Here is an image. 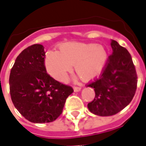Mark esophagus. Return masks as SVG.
<instances>
[{"label":"esophagus","instance_id":"1","mask_svg":"<svg viewBox=\"0 0 146 146\" xmlns=\"http://www.w3.org/2000/svg\"><path fill=\"white\" fill-rule=\"evenodd\" d=\"M80 89H81L80 87H77V86L73 87V90H74V92H79V91H80Z\"/></svg>","mask_w":146,"mask_h":146}]
</instances>
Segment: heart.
<instances>
[{
    "instance_id": "b5f03b06",
    "label": "heart",
    "mask_w": 146,
    "mask_h": 146,
    "mask_svg": "<svg viewBox=\"0 0 146 146\" xmlns=\"http://www.w3.org/2000/svg\"><path fill=\"white\" fill-rule=\"evenodd\" d=\"M107 57L103 45L68 42L61 45L58 52L48 51L44 63L48 73L59 81L66 80L73 64L76 72L84 80H91L101 73Z\"/></svg>"
}]
</instances>
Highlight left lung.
<instances>
[{
  "label": "left lung",
  "mask_w": 146,
  "mask_h": 146,
  "mask_svg": "<svg viewBox=\"0 0 146 146\" xmlns=\"http://www.w3.org/2000/svg\"><path fill=\"white\" fill-rule=\"evenodd\" d=\"M113 53L98 79L87 84L94 88L95 97L88 104L95 115H115L131 102L137 89L138 76L131 54L114 40H111Z\"/></svg>",
  "instance_id": "1"
}]
</instances>
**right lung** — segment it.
<instances>
[{"label": "right lung", "mask_w": 146, "mask_h": 146, "mask_svg": "<svg viewBox=\"0 0 146 146\" xmlns=\"http://www.w3.org/2000/svg\"><path fill=\"white\" fill-rule=\"evenodd\" d=\"M44 48L33 44L19 54L9 84L15 107L30 122L50 123L60 116L72 87L52 78L46 70Z\"/></svg>", "instance_id": "1"}]
</instances>
